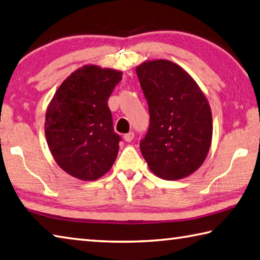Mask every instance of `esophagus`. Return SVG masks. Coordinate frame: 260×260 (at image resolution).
I'll list each match as a JSON object with an SVG mask.
<instances>
[{
  "label": "esophagus",
  "instance_id": "34e87169",
  "mask_svg": "<svg viewBox=\"0 0 260 260\" xmlns=\"http://www.w3.org/2000/svg\"><path fill=\"white\" fill-rule=\"evenodd\" d=\"M134 136H135L134 132H129V133H127V134L124 135V140L126 141V142H131V141H133Z\"/></svg>",
  "mask_w": 260,
  "mask_h": 260
}]
</instances>
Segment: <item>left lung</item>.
Masks as SVG:
<instances>
[{"mask_svg": "<svg viewBox=\"0 0 260 260\" xmlns=\"http://www.w3.org/2000/svg\"><path fill=\"white\" fill-rule=\"evenodd\" d=\"M148 101L150 126L140 149L151 172L181 179L204 164L212 138L207 98L194 79L169 60L145 61L136 67Z\"/></svg>", "mask_w": 260, "mask_h": 260, "instance_id": "8db88e82", "label": "left lung"}]
</instances>
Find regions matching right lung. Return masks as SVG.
Here are the masks:
<instances>
[{
  "label": "right lung",
  "instance_id": "obj_1",
  "mask_svg": "<svg viewBox=\"0 0 260 260\" xmlns=\"http://www.w3.org/2000/svg\"><path fill=\"white\" fill-rule=\"evenodd\" d=\"M121 72L87 64L64 79L45 116V136L55 162L83 181H95L112 167L120 136L114 132L108 99Z\"/></svg>",
  "mask_w": 260,
  "mask_h": 260
}]
</instances>
